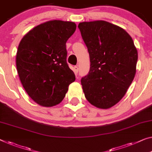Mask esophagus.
<instances>
[{
	"mask_svg": "<svg viewBox=\"0 0 152 152\" xmlns=\"http://www.w3.org/2000/svg\"><path fill=\"white\" fill-rule=\"evenodd\" d=\"M74 69H75V73H77L78 71H79V66L78 65L77 66H75L74 67Z\"/></svg>",
	"mask_w": 152,
	"mask_h": 152,
	"instance_id": "obj_1",
	"label": "esophagus"
}]
</instances>
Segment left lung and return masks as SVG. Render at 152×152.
Listing matches in <instances>:
<instances>
[{
  "instance_id": "obj_1",
  "label": "left lung",
  "mask_w": 152,
  "mask_h": 152,
  "mask_svg": "<svg viewBox=\"0 0 152 152\" xmlns=\"http://www.w3.org/2000/svg\"><path fill=\"white\" fill-rule=\"evenodd\" d=\"M90 60L89 73L81 79L91 104L107 109L124 96L134 78L138 52L124 29L103 20L79 24Z\"/></svg>"
}]
</instances>
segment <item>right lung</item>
<instances>
[{"mask_svg":"<svg viewBox=\"0 0 152 152\" xmlns=\"http://www.w3.org/2000/svg\"><path fill=\"white\" fill-rule=\"evenodd\" d=\"M75 23L50 20L23 37L16 54V67L28 95L39 105L53 107L64 99L75 80L66 62V43Z\"/></svg>","mask_w":152,"mask_h":152,"instance_id":"add662e5","label":"right lung"}]
</instances>
